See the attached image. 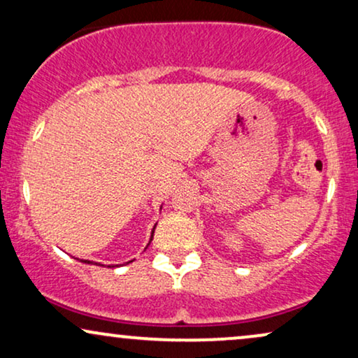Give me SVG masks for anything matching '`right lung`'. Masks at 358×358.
Listing matches in <instances>:
<instances>
[{
    "instance_id": "right-lung-1",
    "label": "right lung",
    "mask_w": 358,
    "mask_h": 358,
    "mask_svg": "<svg viewBox=\"0 0 358 358\" xmlns=\"http://www.w3.org/2000/svg\"><path fill=\"white\" fill-rule=\"evenodd\" d=\"M161 207H163V205H161ZM161 210V208H159ZM155 228H156V224L153 227V229H151V236H150V243H151V239H153V234H155ZM150 243H148V246H150ZM146 246V248H148ZM78 261L80 262H85V264H94V266H102V264H99V262H94V261H87V259H78ZM129 262H131V261H129ZM127 262V264H129ZM109 267H114V266H109Z\"/></svg>"
}]
</instances>
